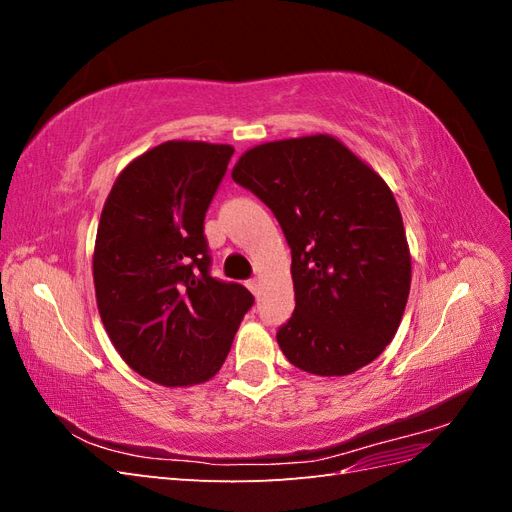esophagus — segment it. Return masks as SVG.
Returning <instances> with one entry per match:
<instances>
[{
  "instance_id": "esophagus-1",
  "label": "esophagus",
  "mask_w": 512,
  "mask_h": 512,
  "mask_svg": "<svg viewBox=\"0 0 512 512\" xmlns=\"http://www.w3.org/2000/svg\"><path fill=\"white\" fill-rule=\"evenodd\" d=\"M247 288H250L252 294H258V292H260V284H258L256 277H252V280H247Z\"/></svg>"
}]
</instances>
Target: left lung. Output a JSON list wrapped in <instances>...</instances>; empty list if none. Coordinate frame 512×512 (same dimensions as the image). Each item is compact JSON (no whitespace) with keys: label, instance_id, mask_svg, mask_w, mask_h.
Returning <instances> with one entry per match:
<instances>
[{"label":"left lung","instance_id":"obj_1","mask_svg":"<svg viewBox=\"0 0 512 512\" xmlns=\"http://www.w3.org/2000/svg\"><path fill=\"white\" fill-rule=\"evenodd\" d=\"M232 179L280 222L294 312L277 331L307 374L348 376L382 354L408 303L412 260L389 185L329 134L247 149Z\"/></svg>","mask_w":512,"mask_h":512}]
</instances>
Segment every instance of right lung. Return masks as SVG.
Segmentation results:
<instances>
[{
  "mask_svg": "<svg viewBox=\"0 0 512 512\" xmlns=\"http://www.w3.org/2000/svg\"><path fill=\"white\" fill-rule=\"evenodd\" d=\"M230 145L166 141L121 170L96 235L98 312L136 374L190 386L218 374L252 292L211 277L205 213Z\"/></svg>",
  "mask_w": 512,
  "mask_h": 512,
  "instance_id": "right-lung-1",
  "label": "right lung"
}]
</instances>
